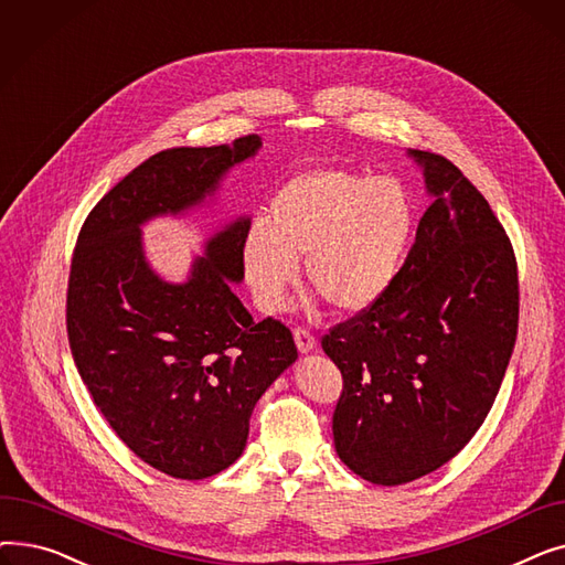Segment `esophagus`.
<instances>
[{
	"label": "esophagus",
	"mask_w": 565,
	"mask_h": 565,
	"mask_svg": "<svg viewBox=\"0 0 565 565\" xmlns=\"http://www.w3.org/2000/svg\"><path fill=\"white\" fill-rule=\"evenodd\" d=\"M292 337H295V343H298L300 352H309L316 348V337L311 332H307L305 328H295Z\"/></svg>",
	"instance_id": "esophagus-1"
}]
</instances>
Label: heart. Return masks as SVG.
I'll list each match as a JSON object with an SVG mask.
<instances>
[{
	"label": "heart",
	"instance_id": "b5f03b06",
	"mask_svg": "<svg viewBox=\"0 0 565 565\" xmlns=\"http://www.w3.org/2000/svg\"><path fill=\"white\" fill-rule=\"evenodd\" d=\"M414 231V203L394 178L348 169H311L254 220L241 260L260 311L284 307L307 258L309 284L337 311L358 313L384 298L401 270Z\"/></svg>",
	"mask_w": 565,
	"mask_h": 565
}]
</instances>
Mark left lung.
I'll return each instance as SVG.
<instances>
[{"label":"left lung","instance_id":"obj_1","mask_svg":"<svg viewBox=\"0 0 565 565\" xmlns=\"http://www.w3.org/2000/svg\"><path fill=\"white\" fill-rule=\"evenodd\" d=\"M409 156L433 194L414 245L384 298L322 337L343 377L337 454L377 486L426 477L465 449L518 339V260L507 231L451 160Z\"/></svg>","mask_w":565,"mask_h":565}]
</instances>
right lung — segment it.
I'll return each instance as SVG.
<instances>
[{"instance_id": "1", "label": "right lung", "mask_w": 565, "mask_h": 565, "mask_svg": "<svg viewBox=\"0 0 565 565\" xmlns=\"http://www.w3.org/2000/svg\"><path fill=\"white\" fill-rule=\"evenodd\" d=\"M258 146L247 135L151 156L94 205L73 252L66 330L75 366L126 447L173 479H207L241 458L256 401L298 348L281 320L254 322L231 288L245 277L249 220L211 237L185 284L148 267L139 226L201 203Z\"/></svg>"}]
</instances>
